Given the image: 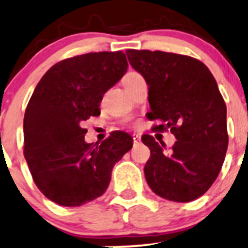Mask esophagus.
I'll use <instances>...</instances> for the list:
<instances>
[{"label": "esophagus", "mask_w": 248, "mask_h": 248, "mask_svg": "<svg viewBox=\"0 0 248 248\" xmlns=\"http://www.w3.org/2000/svg\"><path fill=\"white\" fill-rule=\"evenodd\" d=\"M140 141H141V137H140L139 135H134V143H135V144L140 143Z\"/></svg>", "instance_id": "1"}]
</instances>
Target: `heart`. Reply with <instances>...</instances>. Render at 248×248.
I'll return each instance as SVG.
<instances>
[{
  "label": "heart",
  "mask_w": 248,
  "mask_h": 248,
  "mask_svg": "<svg viewBox=\"0 0 248 248\" xmlns=\"http://www.w3.org/2000/svg\"><path fill=\"white\" fill-rule=\"evenodd\" d=\"M137 76H139V74L134 73V71H130V73H127L126 75H125L124 78H123V85L125 86L127 82H130V81H131L132 78H137Z\"/></svg>",
  "instance_id": "obj_1"
}]
</instances>
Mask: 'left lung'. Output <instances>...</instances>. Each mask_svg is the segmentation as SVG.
Returning <instances> with one entry per match:
<instances>
[{
	"instance_id": "1",
	"label": "left lung",
	"mask_w": 248,
	"mask_h": 248,
	"mask_svg": "<svg viewBox=\"0 0 248 248\" xmlns=\"http://www.w3.org/2000/svg\"><path fill=\"white\" fill-rule=\"evenodd\" d=\"M126 56L148 85V117L177 139L166 153L153 136L142 137L150 149L145 180L165 200H197L217 178L228 148L227 107L215 78L188 56L149 50H127Z\"/></svg>"
}]
</instances>
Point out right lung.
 Wrapping results in <instances>:
<instances>
[{"instance_id":"add662e5","label":"right lung","mask_w":248,"mask_h":248,"mask_svg":"<svg viewBox=\"0 0 248 248\" xmlns=\"http://www.w3.org/2000/svg\"><path fill=\"white\" fill-rule=\"evenodd\" d=\"M122 51L61 61L38 82L24 118V155L35 185L50 201L80 206L100 197L112 168L132 148L126 132L86 143L83 121L100 114L104 94L124 76Z\"/></svg>"}]
</instances>
